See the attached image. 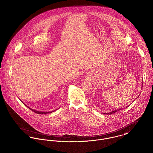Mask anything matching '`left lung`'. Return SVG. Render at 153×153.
I'll return each instance as SVG.
<instances>
[{
    "instance_id": "8db88e82",
    "label": "left lung",
    "mask_w": 153,
    "mask_h": 153,
    "mask_svg": "<svg viewBox=\"0 0 153 153\" xmlns=\"http://www.w3.org/2000/svg\"><path fill=\"white\" fill-rule=\"evenodd\" d=\"M138 97H139V96H138V97H137L136 99H137ZM127 107H128V106H127ZM121 109H122V108H121ZM121 109L120 108V109H117V110H114V111H112L111 112H110V113H104V114H113V113H114L117 112V111H118V110H121Z\"/></svg>"
}]
</instances>
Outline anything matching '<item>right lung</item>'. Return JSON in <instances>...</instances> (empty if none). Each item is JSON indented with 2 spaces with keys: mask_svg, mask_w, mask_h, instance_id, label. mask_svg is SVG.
<instances>
[{
  "mask_svg": "<svg viewBox=\"0 0 153 153\" xmlns=\"http://www.w3.org/2000/svg\"><path fill=\"white\" fill-rule=\"evenodd\" d=\"M22 102V101H21ZM23 103V102H22ZM23 104H24V105H25L27 108H29L30 110H31L32 111H34V112H35L36 113H37V114H47V113H52V112H53L54 111H56L57 109H56V110H54V111H48V112H45V111H37V110H33V108H29L28 106H27V105H26L24 103H23Z\"/></svg>",
  "mask_w": 153,
  "mask_h": 153,
  "instance_id": "add662e5",
  "label": "right lung"
}]
</instances>
